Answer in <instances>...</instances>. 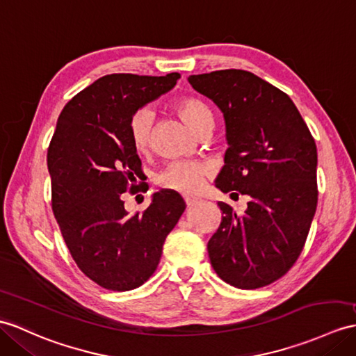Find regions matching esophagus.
<instances>
[{"instance_id": "34e87169", "label": "esophagus", "mask_w": 356, "mask_h": 356, "mask_svg": "<svg viewBox=\"0 0 356 356\" xmlns=\"http://www.w3.org/2000/svg\"><path fill=\"white\" fill-rule=\"evenodd\" d=\"M184 200H185L186 206L189 208V206H193L194 203H197V202H198V198H197V197H193V195H188V194H185V195H184Z\"/></svg>"}]
</instances>
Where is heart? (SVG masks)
Masks as SVG:
<instances>
[{"mask_svg":"<svg viewBox=\"0 0 356 356\" xmlns=\"http://www.w3.org/2000/svg\"><path fill=\"white\" fill-rule=\"evenodd\" d=\"M179 117L185 121L189 129L198 134L203 127L213 121L211 107L204 100L194 95L180 97L172 104ZM153 112L148 109L138 111L130 118L129 131L131 145L139 154L150 152L153 139ZM212 168L208 163L198 161H177L170 163L158 175V184L171 191L194 194L202 188L206 177H209Z\"/></svg>","mask_w":356,"mask_h":356,"instance_id":"1","label":"heart"}]
</instances>
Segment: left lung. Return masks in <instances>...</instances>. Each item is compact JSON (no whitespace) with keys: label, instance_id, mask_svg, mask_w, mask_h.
Here are the masks:
<instances>
[{"label":"left lung","instance_id":"obj_1","mask_svg":"<svg viewBox=\"0 0 356 356\" xmlns=\"http://www.w3.org/2000/svg\"><path fill=\"white\" fill-rule=\"evenodd\" d=\"M188 80L225 115L230 147L216 186L232 198L250 197L243 213L218 202L211 264L241 290L270 285L290 271L307 243L318 200L316 140L291 98L249 71Z\"/></svg>","mask_w":356,"mask_h":356}]
</instances>
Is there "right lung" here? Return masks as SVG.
Wrapping results in <instances>:
<instances>
[{"label":"right lung","instance_id":"right-lung-1","mask_svg":"<svg viewBox=\"0 0 356 356\" xmlns=\"http://www.w3.org/2000/svg\"><path fill=\"white\" fill-rule=\"evenodd\" d=\"M179 79V72L109 74L74 95L57 120L47 154L51 208L77 267L106 290L129 291L147 282L185 211L184 198L171 189L156 193L134 216L122 202L126 191L138 193L135 177L143 172L130 118Z\"/></svg>","mask_w":356,"mask_h":356}]
</instances>
